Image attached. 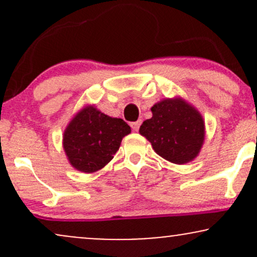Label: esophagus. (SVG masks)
I'll return each mask as SVG.
<instances>
[{"label":"esophagus","mask_w":257,"mask_h":257,"mask_svg":"<svg viewBox=\"0 0 257 257\" xmlns=\"http://www.w3.org/2000/svg\"><path fill=\"white\" fill-rule=\"evenodd\" d=\"M140 125H141V120H137V122L131 123L132 129H133V131H135V132L139 131V128H140Z\"/></svg>","instance_id":"esophagus-1"}]
</instances>
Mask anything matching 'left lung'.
Returning a JSON list of instances; mask_svg holds the SVG:
<instances>
[{"instance_id":"8db88e82","label":"left lung","mask_w":257,"mask_h":257,"mask_svg":"<svg viewBox=\"0 0 257 257\" xmlns=\"http://www.w3.org/2000/svg\"><path fill=\"white\" fill-rule=\"evenodd\" d=\"M152 117L140 126V134L157 155L175 164L198 156L204 143L205 126L198 110L181 98L164 99L151 107Z\"/></svg>"}]
</instances>
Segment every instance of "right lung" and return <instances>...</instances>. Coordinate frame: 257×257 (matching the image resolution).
I'll return each mask as SVG.
<instances>
[{"mask_svg": "<svg viewBox=\"0 0 257 257\" xmlns=\"http://www.w3.org/2000/svg\"><path fill=\"white\" fill-rule=\"evenodd\" d=\"M123 119L112 118L93 105L77 112L64 132L63 146L70 164L83 173L104 168L131 133Z\"/></svg>", "mask_w": 257, "mask_h": 257, "instance_id": "obj_1", "label": "right lung"}]
</instances>
